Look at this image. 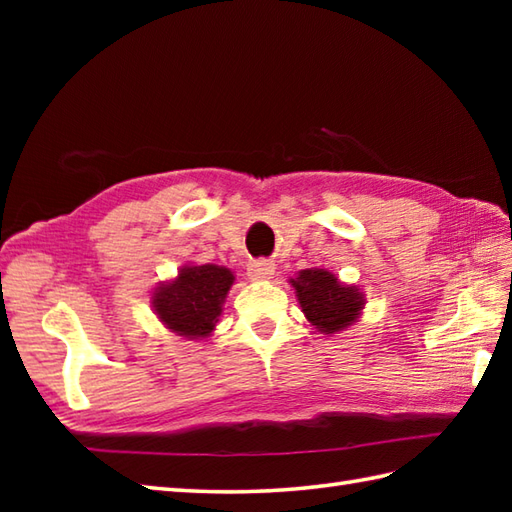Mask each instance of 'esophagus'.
Returning <instances> with one entry per match:
<instances>
[{
	"mask_svg": "<svg viewBox=\"0 0 512 512\" xmlns=\"http://www.w3.org/2000/svg\"><path fill=\"white\" fill-rule=\"evenodd\" d=\"M275 275V264L270 259H257V262L248 264V277L250 279H270Z\"/></svg>",
	"mask_w": 512,
	"mask_h": 512,
	"instance_id": "1",
	"label": "esophagus"
}]
</instances>
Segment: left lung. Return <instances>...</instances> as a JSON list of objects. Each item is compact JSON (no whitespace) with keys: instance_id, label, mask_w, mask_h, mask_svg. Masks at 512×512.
<instances>
[{"instance_id":"8db88e82","label":"left lung","mask_w":512,"mask_h":512,"mask_svg":"<svg viewBox=\"0 0 512 512\" xmlns=\"http://www.w3.org/2000/svg\"><path fill=\"white\" fill-rule=\"evenodd\" d=\"M290 284L297 292L301 312L321 334H339L361 317L363 292L341 284L330 270L306 268L290 279Z\"/></svg>"}]
</instances>
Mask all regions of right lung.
<instances>
[{
	"mask_svg": "<svg viewBox=\"0 0 512 512\" xmlns=\"http://www.w3.org/2000/svg\"><path fill=\"white\" fill-rule=\"evenodd\" d=\"M233 281V273L224 266L187 264L176 279L154 290L151 306L171 332L187 339H206L215 330Z\"/></svg>",
	"mask_w": 512,
	"mask_h": 512,
	"instance_id": "1",
	"label": "right lung"
}]
</instances>
